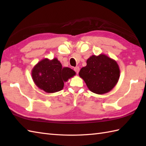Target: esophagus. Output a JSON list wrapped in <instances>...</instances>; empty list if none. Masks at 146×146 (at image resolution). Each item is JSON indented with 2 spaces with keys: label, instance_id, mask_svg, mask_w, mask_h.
<instances>
[{
  "label": "esophagus",
  "instance_id": "obj_1",
  "mask_svg": "<svg viewBox=\"0 0 146 146\" xmlns=\"http://www.w3.org/2000/svg\"><path fill=\"white\" fill-rule=\"evenodd\" d=\"M74 70H75L76 71V73L78 74L79 73V71H80V68L78 66H76L74 68Z\"/></svg>",
  "mask_w": 146,
  "mask_h": 146
}]
</instances>
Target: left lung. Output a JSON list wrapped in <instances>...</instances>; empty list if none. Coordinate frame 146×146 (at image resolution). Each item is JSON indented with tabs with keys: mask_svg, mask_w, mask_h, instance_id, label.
I'll return each instance as SVG.
<instances>
[{
	"mask_svg": "<svg viewBox=\"0 0 146 146\" xmlns=\"http://www.w3.org/2000/svg\"><path fill=\"white\" fill-rule=\"evenodd\" d=\"M88 88L96 94H107L117 85L120 68L117 61L104 54L92 55L79 72Z\"/></svg>",
	"mask_w": 146,
	"mask_h": 146,
	"instance_id": "obj_1",
	"label": "left lung"
}]
</instances>
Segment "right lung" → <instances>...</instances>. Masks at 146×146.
<instances>
[{"label":"right lung","mask_w":146,"mask_h":146,"mask_svg":"<svg viewBox=\"0 0 146 146\" xmlns=\"http://www.w3.org/2000/svg\"><path fill=\"white\" fill-rule=\"evenodd\" d=\"M76 75L75 71L68 67H62L56 58H44L37 63L31 71L33 82L39 88L52 94L61 90L64 82Z\"/></svg>","instance_id":"right-lung-1"}]
</instances>
